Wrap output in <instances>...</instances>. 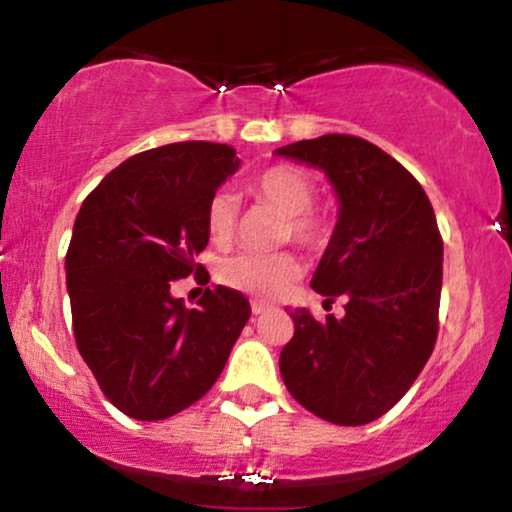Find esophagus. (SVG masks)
Instances as JSON below:
<instances>
[{
    "instance_id": "34e87169",
    "label": "esophagus",
    "mask_w": 512,
    "mask_h": 512,
    "mask_svg": "<svg viewBox=\"0 0 512 512\" xmlns=\"http://www.w3.org/2000/svg\"><path fill=\"white\" fill-rule=\"evenodd\" d=\"M250 305H252V313H255V315H262V313H267V310L272 308V305H269V303H264V301H252Z\"/></svg>"
}]
</instances>
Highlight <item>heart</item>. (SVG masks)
<instances>
[{
	"label": "heart",
	"mask_w": 512,
	"mask_h": 512,
	"mask_svg": "<svg viewBox=\"0 0 512 512\" xmlns=\"http://www.w3.org/2000/svg\"><path fill=\"white\" fill-rule=\"evenodd\" d=\"M250 192L286 214L284 238L308 250H322L332 238V223L313 209L317 187L308 170L279 163L262 170L250 182ZM238 226V204L228 192H216L207 204V228L216 245L231 243ZM303 272V264L289 250L240 252L219 264V281L250 296H279Z\"/></svg>",
	"instance_id": "obj_1"
}]
</instances>
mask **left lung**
Here are the masks:
<instances>
[{"instance_id":"8db88e82","label":"left lung","mask_w":512,"mask_h":512,"mask_svg":"<svg viewBox=\"0 0 512 512\" xmlns=\"http://www.w3.org/2000/svg\"><path fill=\"white\" fill-rule=\"evenodd\" d=\"M276 154L325 170L339 219L310 286L346 315L293 310L281 349L286 390L320 419L363 426L414 385L438 337L443 238L424 187L402 163L351 134H325Z\"/></svg>"}]
</instances>
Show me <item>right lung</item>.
I'll return each instance as SVG.
<instances>
[{
	"instance_id": "obj_1",
	"label": "right lung",
	"mask_w": 512,
	"mask_h": 512,
	"mask_svg": "<svg viewBox=\"0 0 512 512\" xmlns=\"http://www.w3.org/2000/svg\"><path fill=\"white\" fill-rule=\"evenodd\" d=\"M238 166L226 144L158 146L110 170L76 214L64 262L76 349L132 419H168L207 395L250 320L248 298L226 286L197 308L170 293L202 276L207 204Z\"/></svg>"
}]
</instances>
